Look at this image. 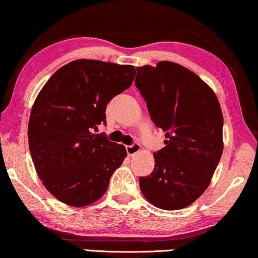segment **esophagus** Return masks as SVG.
I'll return each instance as SVG.
<instances>
[{
  "label": "esophagus",
  "mask_w": 258,
  "mask_h": 258,
  "mask_svg": "<svg viewBox=\"0 0 258 258\" xmlns=\"http://www.w3.org/2000/svg\"><path fill=\"white\" fill-rule=\"evenodd\" d=\"M125 150H126V154H128L129 156H134V155L137 154L141 150V146L139 143H134V144H132V146H126Z\"/></svg>",
  "instance_id": "34e87169"
}]
</instances>
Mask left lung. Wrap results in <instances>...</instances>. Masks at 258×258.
<instances>
[{
  "mask_svg": "<svg viewBox=\"0 0 258 258\" xmlns=\"http://www.w3.org/2000/svg\"><path fill=\"white\" fill-rule=\"evenodd\" d=\"M136 70L137 89L167 139L154 153L153 172L140 177L141 191L160 209H183L206 191L223 153L220 102L207 83L177 63Z\"/></svg>",
  "mask_w": 258,
  "mask_h": 258,
  "instance_id": "left-lung-1",
  "label": "left lung"
}]
</instances>
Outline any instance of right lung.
Masks as SVG:
<instances>
[{
    "instance_id": "right-lung-1",
    "label": "right lung",
    "mask_w": 258,
    "mask_h": 258,
    "mask_svg": "<svg viewBox=\"0 0 258 258\" xmlns=\"http://www.w3.org/2000/svg\"><path fill=\"white\" fill-rule=\"evenodd\" d=\"M133 66L76 59L59 68L37 95L28 141L38 177L52 196L82 208L107 191L126 156L124 146L94 134L112 97L132 86Z\"/></svg>"
}]
</instances>
